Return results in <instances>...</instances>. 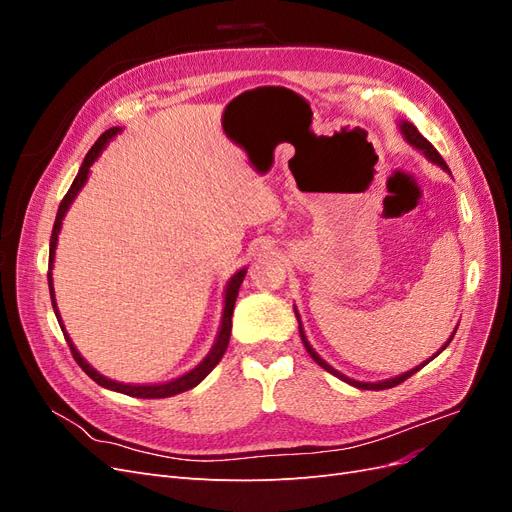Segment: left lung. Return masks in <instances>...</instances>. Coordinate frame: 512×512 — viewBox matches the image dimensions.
Wrapping results in <instances>:
<instances>
[{"label": "left lung", "mask_w": 512, "mask_h": 512, "mask_svg": "<svg viewBox=\"0 0 512 512\" xmlns=\"http://www.w3.org/2000/svg\"><path fill=\"white\" fill-rule=\"evenodd\" d=\"M401 132H404V136H406V141L410 143V145H414L416 149H421L423 153H425V156L431 160V162H436L438 166H442V168H446L448 170V166H446V162L442 160V156H440V153H438V149L436 147H433L429 141H427V138L421 134V132H418L416 130V126H412V123H408V121H401ZM294 314H297V309H294ZM299 318V316H297ZM299 333H301V339H303V344H305V348H307V352H309V356H312V359L322 367V369H327L329 371V374H333V376H337L339 380H344V382H348V384H352V386H356V389H365V391H384V389H393V386H397V384H401V382H404V380H408L410 376H414L416 374V371L418 369H421V367H425V363H429L431 359H436V356L448 346V344H451V339L455 337V333H457V329L453 331V335H451V339H448V342L442 346V350L438 352V354H433L431 356V359L429 361H425L421 367H416V369H412V371H406V374H401V376H397V378H391V380H382V382H359V380H352V378H348V376H344V374H339V371L337 369H333L329 363H324L322 359H320V356L316 354V350L312 348V346H309V342H307V337H305V333H303V327H301V322H299Z\"/></svg>", "instance_id": "1"}]
</instances>
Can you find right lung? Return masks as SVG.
Returning a JSON list of instances; mask_svg holds the SVG:
<instances>
[{
	"mask_svg": "<svg viewBox=\"0 0 512 512\" xmlns=\"http://www.w3.org/2000/svg\"><path fill=\"white\" fill-rule=\"evenodd\" d=\"M119 132V128H111V130H106L98 141L94 143V147H91L89 151H87V156H85V160H83V164H81V168H79V175L74 177V181H72V185H70V190L66 192V196H64V200H61L59 203V209H57V218H55V224H53V232H51V250H49V269L53 267V258H55V245H57V235H59V228H61V220H64V215H66V211H68V207L72 205V200H74V196L79 194V190L83 188L85 185V181H87V175H89V166L94 164V160L100 156V151H102V147L111 141V138L115 136ZM243 277H245V269H241V271H237L235 275L230 277V282H228V286H226V301H224V316H222V327H220V333H218V339H215V344H213V348H211V352L205 356L203 359V363H200L198 367H194L192 371H188V374L185 376H181V378H177V380H170V382H164V384H145V386H132V384H121V382H115V380H108V378H104L102 374H98V371L91 367L83 356L79 354V350L74 348V344H72V339L68 337V333H66V329H64V324H61V318H59V312H57V303H55V290H53V277H51V271H49V290H51V303H53V309H55V316H57V320H59V327H61V331H64V337H66V342H68V346H70V352H72V356H74V361L79 363V367L85 371V374L94 380V382H98L100 386H104V389H111V391H117V393H123V395H130V397H143V399H160V397H173V395H179V393H183V391H190V389H194V386L198 384V382H203L207 376H209V371L218 365L220 361H222V356H224V352H226V348H228V339H230V331H232V309H235V301H237V294H239V286L243 284Z\"/></svg>",
	"mask_w": 512,
	"mask_h": 512,
	"instance_id": "1",
	"label": "right lung"
}]
</instances>
